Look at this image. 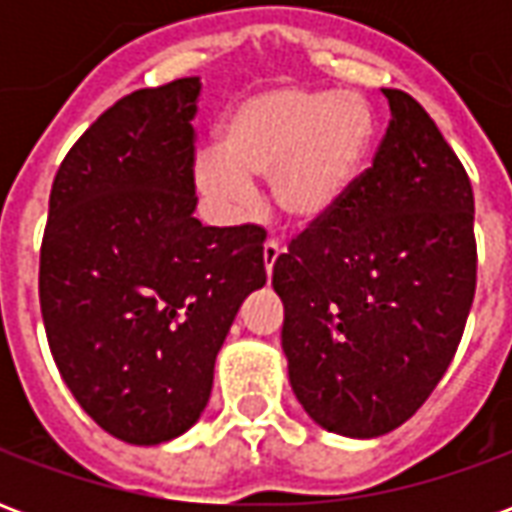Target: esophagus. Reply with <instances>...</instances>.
Masks as SVG:
<instances>
[{"mask_svg": "<svg viewBox=\"0 0 512 512\" xmlns=\"http://www.w3.org/2000/svg\"><path fill=\"white\" fill-rule=\"evenodd\" d=\"M279 255H282V246H279V241L268 238L266 246H263V263H266L268 277H271V271H274V263H277Z\"/></svg>", "mask_w": 512, "mask_h": 512, "instance_id": "1", "label": "esophagus"}]
</instances>
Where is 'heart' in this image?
<instances>
[{
	"instance_id": "heart-1",
	"label": "heart",
	"mask_w": 512,
	"mask_h": 512,
	"mask_svg": "<svg viewBox=\"0 0 512 512\" xmlns=\"http://www.w3.org/2000/svg\"><path fill=\"white\" fill-rule=\"evenodd\" d=\"M370 145L373 115L362 98L271 87L224 115L219 158H202L197 178L222 200H244L246 183L268 180L277 211L293 227H315L354 191Z\"/></svg>"
}]
</instances>
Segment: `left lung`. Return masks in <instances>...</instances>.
I'll return each mask as SVG.
<instances>
[{"label": "left lung", "mask_w": 512, "mask_h": 512, "mask_svg": "<svg viewBox=\"0 0 512 512\" xmlns=\"http://www.w3.org/2000/svg\"><path fill=\"white\" fill-rule=\"evenodd\" d=\"M389 126L337 211L277 257L282 351L321 428L376 439L400 428L458 351L477 285L472 180L436 123L384 90Z\"/></svg>", "instance_id": "8db88e82"}]
</instances>
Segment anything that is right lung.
Returning a JSON list of instances; mask_svg holds the SVG:
<instances>
[{"label": "right lung", "mask_w": 512, "mask_h": 512, "mask_svg": "<svg viewBox=\"0 0 512 512\" xmlns=\"http://www.w3.org/2000/svg\"><path fill=\"white\" fill-rule=\"evenodd\" d=\"M197 76L120 98L62 158L40 246V312L79 406L161 444L208 406L235 312L266 285L257 224L194 219Z\"/></svg>", "instance_id": "right-lung-1"}]
</instances>
